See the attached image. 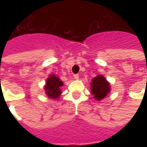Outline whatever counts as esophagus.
I'll list each match as a JSON object with an SVG mask.
<instances>
[{
  "label": "esophagus",
  "mask_w": 147,
  "mask_h": 147,
  "mask_svg": "<svg viewBox=\"0 0 147 147\" xmlns=\"http://www.w3.org/2000/svg\"><path fill=\"white\" fill-rule=\"evenodd\" d=\"M74 78H76V79H78V78H79V76H78V74H76V75H74Z\"/></svg>",
  "instance_id": "1"
}]
</instances>
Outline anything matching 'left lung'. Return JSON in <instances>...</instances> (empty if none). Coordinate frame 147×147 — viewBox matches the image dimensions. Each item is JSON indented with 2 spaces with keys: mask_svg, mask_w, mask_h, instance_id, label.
<instances>
[{
  "mask_svg": "<svg viewBox=\"0 0 147 147\" xmlns=\"http://www.w3.org/2000/svg\"><path fill=\"white\" fill-rule=\"evenodd\" d=\"M111 92L110 82L105 78V76L98 75L92 79L91 83V94L97 100H103Z\"/></svg>",
  "mask_w": 147,
  "mask_h": 147,
  "instance_id": "1",
  "label": "left lung"
}]
</instances>
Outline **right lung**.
Wrapping results in <instances>:
<instances>
[{"label": "right lung", "instance_id": "obj_1", "mask_svg": "<svg viewBox=\"0 0 147 147\" xmlns=\"http://www.w3.org/2000/svg\"><path fill=\"white\" fill-rule=\"evenodd\" d=\"M63 85V82L55 75H49L46 81V85H44V90L47 97L52 99H57L62 94L61 87Z\"/></svg>", "mask_w": 147, "mask_h": 147}]
</instances>
